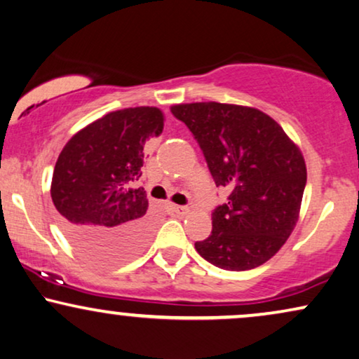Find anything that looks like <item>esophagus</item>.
I'll return each instance as SVG.
<instances>
[{"mask_svg": "<svg viewBox=\"0 0 359 359\" xmlns=\"http://www.w3.org/2000/svg\"><path fill=\"white\" fill-rule=\"evenodd\" d=\"M171 209H173L175 212L180 215H186L189 212V208H186V205H171Z\"/></svg>", "mask_w": 359, "mask_h": 359, "instance_id": "obj_1", "label": "esophagus"}]
</instances>
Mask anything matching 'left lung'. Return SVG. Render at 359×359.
I'll return each instance as SVG.
<instances>
[{
  "label": "left lung",
  "instance_id": "8db88e82",
  "mask_svg": "<svg viewBox=\"0 0 359 359\" xmlns=\"http://www.w3.org/2000/svg\"><path fill=\"white\" fill-rule=\"evenodd\" d=\"M199 142L229 203L212 212V233L196 242L215 266L247 271L266 263L292 233L307 168L302 151L273 117L250 106L188 102L171 106Z\"/></svg>",
  "mask_w": 359,
  "mask_h": 359
}]
</instances>
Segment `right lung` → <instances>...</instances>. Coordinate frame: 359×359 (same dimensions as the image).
Instances as JSON below:
<instances>
[{
  "label": "right lung",
  "instance_id": "add662e5",
  "mask_svg": "<svg viewBox=\"0 0 359 359\" xmlns=\"http://www.w3.org/2000/svg\"><path fill=\"white\" fill-rule=\"evenodd\" d=\"M163 122V112L151 106L107 112L78 130L58 155L53 205L68 240L91 262L124 263L149 243V199L132 183L142 176L145 142L161 134Z\"/></svg>",
  "mask_w": 359,
  "mask_h": 359
}]
</instances>
